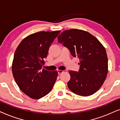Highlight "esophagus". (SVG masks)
Wrapping results in <instances>:
<instances>
[{
  "label": "esophagus",
  "instance_id": "1",
  "mask_svg": "<svg viewBox=\"0 0 120 120\" xmlns=\"http://www.w3.org/2000/svg\"><path fill=\"white\" fill-rule=\"evenodd\" d=\"M65 71H63V70H57V72H58V74L60 75L61 73L64 72Z\"/></svg>",
  "mask_w": 120,
  "mask_h": 120
}]
</instances>
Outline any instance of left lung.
Wrapping results in <instances>:
<instances>
[{
    "instance_id": "left-lung-1",
    "label": "left lung",
    "mask_w": 120,
    "mask_h": 120,
    "mask_svg": "<svg viewBox=\"0 0 120 120\" xmlns=\"http://www.w3.org/2000/svg\"><path fill=\"white\" fill-rule=\"evenodd\" d=\"M58 43L79 59V71H69L71 79L68 86L81 96H89L97 92L106 79L108 60L101 43L88 32L77 29L65 30L57 37Z\"/></svg>"
}]
</instances>
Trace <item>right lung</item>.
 <instances>
[{
    "label": "right lung",
    "instance_id": "1",
    "mask_svg": "<svg viewBox=\"0 0 120 120\" xmlns=\"http://www.w3.org/2000/svg\"><path fill=\"white\" fill-rule=\"evenodd\" d=\"M60 31L39 32L22 40L14 56L12 72L20 89L30 98L38 99L50 92L57 77V71L42 69L44 58Z\"/></svg>",
    "mask_w": 120,
    "mask_h": 120
}]
</instances>
